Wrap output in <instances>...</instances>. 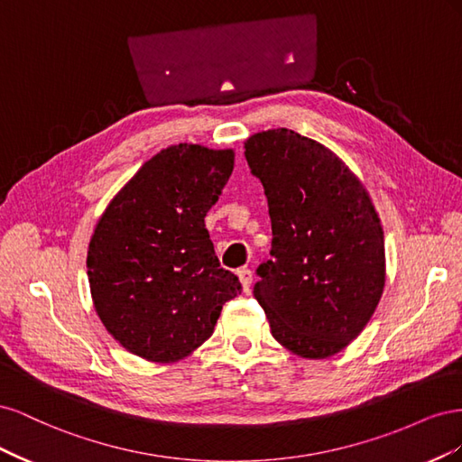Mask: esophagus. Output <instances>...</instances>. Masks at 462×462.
Here are the masks:
<instances>
[{"label": "esophagus", "mask_w": 462, "mask_h": 462, "mask_svg": "<svg viewBox=\"0 0 462 462\" xmlns=\"http://www.w3.org/2000/svg\"><path fill=\"white\" fill-rule=\"evenodd\" d=\"M236 275H239V279H241L243 291L248 292L250 285H253V272H250L248 268H241V270H236Z\"/></svg>", "instance_id": "esophagus-1"}]
</instances>
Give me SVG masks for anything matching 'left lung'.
I'll return each instance as SVG.
<instances>
[{
  "mask_svg": "<svg viewBox=\"0 0 462 462\" xmlns=\"http://www.w3.org/2000/svg\"><path fill=\"white\" fill-rule=\"evenodd\" d=\"M272 219V256L254 297L273 339L321 360L351 345L385 287V243L365 183L328 146L291 129L245 141Z\"/></svg>",
  "mask_w": 462,
  "mask_h": 462,
  "instance_id": "8db88e82",
  "label": "left lung"
}]
</instances>
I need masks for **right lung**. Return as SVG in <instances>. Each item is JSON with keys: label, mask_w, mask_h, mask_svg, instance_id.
I'll return each mask as SVG.
<instances>
[{"label": "right lung", "mask_w": 462, "mask_h": 462, "mask_svg": "<svg viewBox=\"0 0 462 462\" xmlns=\"http://www.w3.org/2000/svg\"><path fill=\"white\" fill-rule=\"evenodd\" d=\"M233 165V148H163L97 219L87 256L92 304L125 351L158 365L192 355L241 292L204 223Z\"/></svg>", "instance_id": "obj_1"}]
</instances>
